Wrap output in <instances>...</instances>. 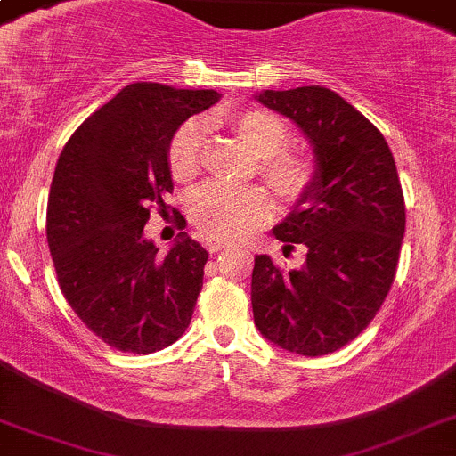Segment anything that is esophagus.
<instances>
[{
    "instance_id": "1",
    "label": "esophagus",
    "mask_w": 456,
    "mask_h": 456,
    "mask_svg": "<svg viewBox=\"0 0 456 456\" xmlns=\"http://www.w3.org/2000/svg\"><path fill=\"white\" fill-rule=\"evenodd\" d=\"M205 247H208L209 253H218V251H223V248L232 247V244H227V242H214V240H208V242H205Z\"/></svg>"
}]
</instances>
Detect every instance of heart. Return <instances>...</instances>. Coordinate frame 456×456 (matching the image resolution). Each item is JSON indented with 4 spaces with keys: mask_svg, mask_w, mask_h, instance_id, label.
Masks as SVG:
<instances>
[{
    "mask_svg": "<svg viewBox=\"0 0 456 456\" xmlns=\"http://www.w3.org/2000/svg\"><path fill=\"white\" fill-rule=\"evenodd\" d=\"M240 138L259 155V173L285 199H294L307 188L312 164L292 151H285L288 127L281 118L264 110H242L227 118ZM203 127L197 121L183 123L168 144V171L179 183L194 179L201 168ZM273 201L262 188L208 186L190 201V218L203 238L229 242L253 232L270 218Z\"/></svg>",
    "mask_w": 456,
    "mask_h": 456,
    "instance_id": "b5f03b06",
    "label": "heart"
}]
</instances>
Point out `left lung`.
Returning <instances> with one entry per match:
<instances>
[{"label":"left lung","mask_w":456,"mask_h":456,"mask_svg":"<svg viewBox=\"0 0 456 456\" xmlns=\"http://www.w3.org/2000/svg\"><path fill=\"white\" fill-rule=\"evenodd\" d=\"M259 103L297 123L314 149L307 188L277 227L301 268L255 255L253 318L268 342L305 357L346 346L377 316L396 274L404 197L383 134L322 86L262 90Z\"/></svg>","instance_id":"8db88e82"}]
</instances>
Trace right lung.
<instances>
[{"mask_svg":"<svg viewBox=\"0 0 456 456\" xmlns=\"http://www.w3.org/2000/svg\"><path fill=\"white\" fill-rule=\"evenodd\" d=\"M218 99L216 90L129 84L58 158L47 242L60 289L90 331L123 353L171 346L192 318L208 251L182 232L162 257L144 224L153 205L168 212L173 134Z\"/></svg>","mask_w":456,"mask_h":456,"instance_id":"add662e5","label":"right lung"}]
</instances>
